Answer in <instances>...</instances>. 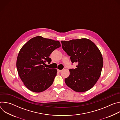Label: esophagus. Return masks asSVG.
<instances>
[{"label": "esophagus", "instance_id": "obj_1", "mask_svg": "<svg viewBox=\"0 0 120 120\" xmlns=\"http://www.w3.org/2000/svg\"><path fill=\"white\" fill-rule=\"evenodd\" d=\"M57 71H58V72H61V71H62V70H59V69H58V70H57Z\"/></svg>", "mask_w": 120, "mask_h": 120}]
</instances>
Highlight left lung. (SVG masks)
I'll list each match as a JSON object with an SVG mask.
<instances>
[{"label":"left lung","mask_w":120,"mask_h":120,"mask_svg":"<svg viewBox=\"0 0 120 120\" xmlns=\"http://www.w3.org/2000/svg\"><path fill=\"white\" fill-rule=\"evenodd\" d=\"M62 48L70 56L73 63H78L75 69H70V75L64 79L67 86L77 92L91 89L99 79L103 59L99 49L86 38L61 41Z\"/></svg>","instance_id":"8db88e82"}]
</instances>
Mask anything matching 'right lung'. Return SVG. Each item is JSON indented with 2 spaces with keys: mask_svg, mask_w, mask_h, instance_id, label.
<instances>
[{
  "mask_svg": "<svg viewBox=\"0 0 120 120\" xmlns=\"http://www.w3.org/2000/svg\"><path fill=\"white\" fill-rule=\"evenodd\" d=\"M61 46L58 41L40 36L33 38L21 48L16 60L18 74L26 87L35 93L48 88L53 83L57 70L45 67L51 54Z\"/></svg>",
  "mask_w": 120,
  "mask_h": 120,
  "instance_id": "obj_1",
  "label": "right lung"
}]
</instances>
